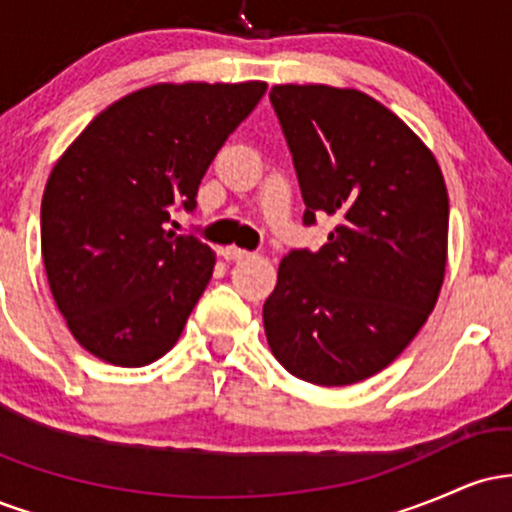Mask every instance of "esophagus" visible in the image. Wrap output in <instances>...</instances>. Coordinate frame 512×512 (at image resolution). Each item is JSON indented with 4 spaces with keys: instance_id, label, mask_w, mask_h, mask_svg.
<instances>
[{
    "instance_id": "esophagus-1",
    "label": "esophagus",
    "mask_w": 512,
    "mask_h": 512,
    "mask_svg": "<svg viewBox=\"0 0 512 512\" xmlns=\"http://www.w3.org/2000/svg\"><path fill=\"white\" fill-rule=\"evenodd\" d=\"M221 257H223V260H228V262L245 260V257H250V252L240 250V248H236V245H226V248L221 250Z\"/></svg>"
}]
</instances>
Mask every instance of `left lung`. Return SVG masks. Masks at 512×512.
I'll return each mask as SVG.
<instances>
[{
  "mask_svg": "<svg viewBox=\"0 0 512 512\" xmlns=\"http://www.w3.org/2000/svg\"><path fill=\"white\" fill-rule=\"evenodd\" d=\"M293 154L303 221L337 219L317 252L291 250L264 303L276 361L313 385L390 366L436 308L448 264V187L428 146L356 88L269 93Z\"/></svg>",
  "mask_w": 512,
  "mask_h": 512,
  "instance_id": "left-lung-1",
  "label": "left lung"
}]
</instances>
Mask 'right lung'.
Returning a JSON list of instances; mask_svg holds the SVG:
<instances>
[{"mask_svg":"<svg viewBox=\"0 0 512 512\" xmlns=\"http://www.w3.org/2000/svg\"><path fill=\"white\" fill-rule=\"evenodd\" d=\"M264 91V81L139 88L57 158L40 204V248L52 298L88 354L139 368L178 342L216 255L166 223L173 209H195L216 151Z\"/></svg>","mask_w":512,"mask_h":512,"instance_id":"right-lung-1","label":"right lung"}]
</instances>
